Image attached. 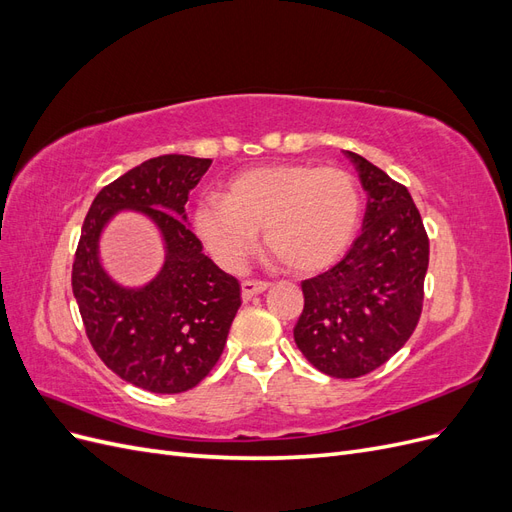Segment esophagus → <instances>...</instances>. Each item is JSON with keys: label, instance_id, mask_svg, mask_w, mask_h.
I'll return each mask as SVG.
<instances>
[{"label": "esophagus", "instance_id": "34e87169", "mask_svg": "<svg viewBox=\"0 0 512 512\" xmlns=\"http://www.w3.org/2000/svg\"><path fill=\"white\" fill-rule=\"evenodd\" d=\"M271 284L269 282H260V280H243L241 282V292H243V299H252L256 294L265 292Z\"/></svg>", "mask_w": 512, "mask_h": 512}]
</instances>
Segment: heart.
<instances>
[{"label": "heart", "instance_id": "obj_1", "mask_svg": "<svg viewBox=\"0 0 512 512\" xmlns=\"http://www.w3.org/2000/svg\"><path fill=\"white\" fill-rule=\"evenodd\" d=\"M361 220V192L344 168L267 164L237 173L224 196L196 205L194 226L218 265L239 271L258 243L292 271L312 273L348 250Z\"/></svg>", "mask_w": 512, "mask_h": 512}]
</instances>
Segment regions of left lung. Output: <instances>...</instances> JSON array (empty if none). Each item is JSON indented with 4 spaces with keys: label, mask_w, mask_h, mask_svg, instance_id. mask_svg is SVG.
Wrapping results in <instances>:
<instances>
[{
    "label": "left lung",
    "mask_w": 512,
    "mask_h": 512,
    "mask_svg": "<svg viewBox=\"0 0 512 512\" xmlns=\"http://www.w3.org/2000/svg\"><path fill=\"white\" fill-rule=\"evenodd\" d=\"M367 209L361 235L335 267L301 282L294 342L331 378H359L384 365L414 333L423 309L429 239L406 185L346 151Z\"/></svg>",
    "instance_id": "obj_1"
}]
</instances>
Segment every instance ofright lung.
Instances as JSON below:
<instances>
[{
    "label": "right lung",
    "instance_id": "1",
    "mask_svg": "<svg viewBox=\"0 0 512 512\" xmlns=\"http://www.w3.org/2000/svg\"><path fill=\"white\" fill-rule=\"evenodd\" d=\"M211 160L158 156L98 192L83 222L72 292L85 333L104 365L138 389L190 391L224 352L241 286L203 254L185 224V203ZM123 208L143 212L165 239V265L141 289L117 285L99 262L103 226Z\"/></svg>",
    "mask_w": 512,
    "mask_h": 512
}]
</instances>
